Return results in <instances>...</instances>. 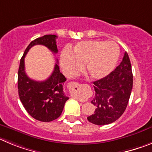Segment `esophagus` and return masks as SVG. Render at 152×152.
<instances>
[{
	"label": "esophagus",
	"instance_id": "34e87169",
	"mask_svg": "<svg viewBox=\"0 0 152 152\" xmlns=\"http://www.w3.org/2000/svg\"><path fill=\"white\" fill-rule=\"evenodd\" d=\"M71 84H73V86H76V85H78V83H76V82H72L71 83ZM78 100H79V102H86L87 100H88V98H78Z\"/></svg>",
	"mask_w": 152,
	"mask_h": 152
}]
</instances>
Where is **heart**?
<instances>
[{"mask_svg": "<svg viewBox=\"0 0 152 152\" xmlns=\"http://www.w3.org/2000/svg\"><path fill=\"white\" fill-rule=\"evenodd\" d=\"M120 54L119 47L113 42L87 41L79 42L73 53L64 50L61 57L63 69L69 75L82 70L86 63V73L94 79H102L114 69Z\"/></svg>", "mask_w": 152, "mask_h": 152, "instance_id": "obj_1", "label": "heart"}]
</instances>
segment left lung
<instances>
[{"label":"left lung","mask_w":152,"mask_h":152,"mask_svg":"<svg viewBox=\"0 0 152 152\" xmlns=\"http://www.w3.org/2000/svg\"><path fill=\"white\" fill-rule=\"evenodd\" d=\"M130 60L125 52L122 62L110 74L94 82L95 96L91 101L95 110L87 117L95 125H106L121 117L126 108L132 88Z\"/></svg>","instance_id":"1"}]
</instances>
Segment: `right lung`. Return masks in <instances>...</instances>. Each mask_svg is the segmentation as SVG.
<instances>
[{
	"label": "right lung",
	"instance_id": "add662e5",
	"mask_svg": "<svg viewBox=\"0 0 152 152\" xmlns=\"http://www.w3.org/2000/svg\"><path fill=\"white\" fill-rule=\"evenodd\" d=\"M57 35H45L32 41L20 60L18 70V92L20 101L30 116L42 122H50L61 116L64 104L69 99L64 91L66 80L55 64L52 74L45 81H35L25 72V56L34 45H42L57 54Z\"/></svg>",
	"mask_w": 152,
	"mask_h": 152
}]
</instances>
